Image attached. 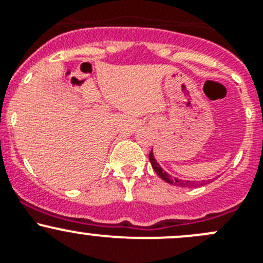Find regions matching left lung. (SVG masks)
<instances>
[{
  "mask_svg": "<svg viewBox=\"0 0 263 263\" xmlns=\"http://www.w3.org/2000/svg\"><path fill=\"white\" fill-rule=\"evenodd\" d=\"M149 161H151V165H152L153 170L156 171V174H157V175L160 176V178L162 179V180H165L166 183L173 184V185H176V186H185V188H191V186H194V184H197V183H194V181L179 180V179L173 178V176L168 175V174L166 173V171H163V168L161 167L160 165H158L157 161L155 160V156H153L152 151H151V152H149ZM203 183H204V181H202L201 184H203Z\"/></svg>",
  "mask_w": 263,
  "mask_h": 263,
  "instance_id": "8db88e82",
  "label": "left lung"
}]
</instances>
